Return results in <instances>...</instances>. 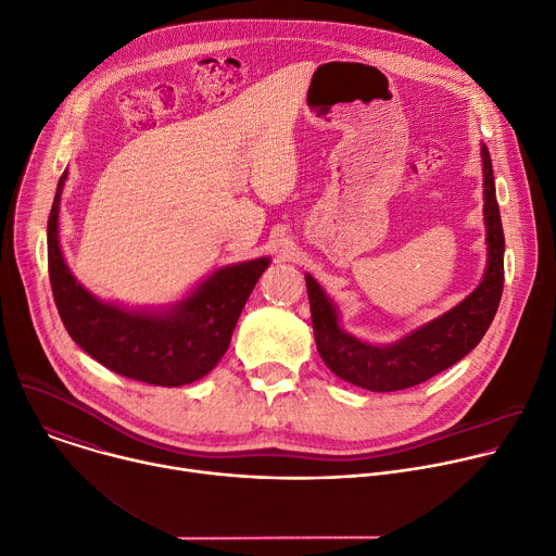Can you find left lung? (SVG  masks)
<instances>
[{
  "instance_id": "1",
  "label": "left lung",
  "mask_w": 556,
  "mask_h": 556,
  "mask_svg": "<svg viewBox=\"0 0 556 556\" xmlns=\"http://www.w3.org/2000/svg\"><path fill=\"white\" fill-rule=\"evenodd\" d=\"M486 273L462 303L389 345L358 341L339 326V312L324 288L305 275L316 350L343 380L369 391L416 387L462 361L491 328L504 290V228L495 195L491 153L482 144Z\"/></svg>"
}]
</instances>
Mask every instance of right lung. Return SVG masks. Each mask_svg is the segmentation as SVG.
I'll use <instances>...</instances> for the list:
<instances>
[{
	"label": "right lung",
	"mask_w": 556,
	"mask_h": 556,
	"mask_svg": "<svg viewBox=\"0 0 556 556\" xmlns=\"http://www.w3.org/2000/svg\"><path fill=\"white\" fill-rule=\"evenodd\" d=\"M65 176L59 178L48 217V273L72 341L108 369L140 382L180 387L206 376L228 350L237 319L270 260L224 266L161 312L105 303L78 283L63 262L59 202Z\"/></svg>",
	"instance_id": "add662e5"
}]
</instances>
